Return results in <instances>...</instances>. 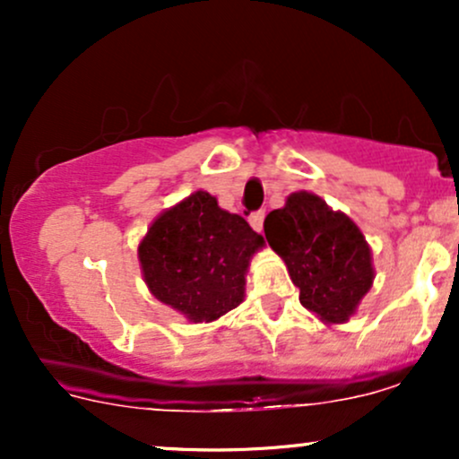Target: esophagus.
<instances>
[{
    "instance_id": "34e87169",
    "label": "esophagus",
    "mask_w": 459,
    "mask_h": 459,
    "mask_svg": "<svg viewBox=\"0 0 459 459\" xmlns=\"http://www.w3.org/2000/svg\"><path fill=\"white\" fill-rule=\"evenodd\" d=\"M263 220H265V212H255L250 215V226L256 230V233H261L263 230Z\"/></svg>"
}]
</instances>
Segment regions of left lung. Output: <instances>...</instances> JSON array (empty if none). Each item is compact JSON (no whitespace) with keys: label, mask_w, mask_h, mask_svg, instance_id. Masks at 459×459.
<instances>
[{"label":"left lung","mask_w":459,"mask_h":459,"mask_svg":"<svg viewBox=\"0 0 459 459\" xmlns=\"http://www.w3.org/2000/svg\"><path fill=\"white\" fill-rule=\"evenodd\" d=\"M263 229L287 263L304 307L330 324L354 315L371 289L373 265L365 237L345 213L332 212L315 194L298 192L267 215Z\"/></svg>","instance_id":"1"}]
</instances>
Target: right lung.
<instances>
[{"mask_svg":"<svg viewBox=\"0 0 459 459\" xmlns=\"http://www.w3.org/2000/svg\"><path fill=\"white\" fill-rule=\"evenodd\" d=\"M263 237L241 215L196 192L163 212L140 244L151 293L189 321H213L244 302L250 256Z\"/></svg>","mask_w":459,"mask_h":459,"instance_id":"add662e5","label":"right lung"}]
</instances>
